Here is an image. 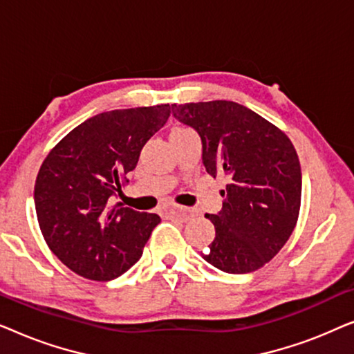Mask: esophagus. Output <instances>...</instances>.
Wrapping results in <instances>:
<instances>
[{"mask_svg":"<svg viewBox=\"0 0 354 354\" xmlns=\"http://www.w3.org/2000/svg\"><path fill=\"white\" fill-rule=\"evenodd\" d=\"M167 214L169 216H174V217H180L183 221H190L193 216V212L190 209H187V207H182V206H171L167 207Z\"/></svg>","mask_w":354,"mask_h":354,"instance_id":"obj_1","label":"esophagus"}]
</instances>
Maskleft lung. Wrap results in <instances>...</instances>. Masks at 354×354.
I'll list each match as a JSON object with an SVG mask.
<instances>
[{
    "mask_svg": "<svg viewBox=\"0 0 354 354\" xmlns=\"http://www.w3.org/2000/svg\"><path fill=\"white\" fill-rule=\"evenodd\" d=\"M174 118L203 142V164L227 178L222 209L206 214L216 239L203 259L229 274L263 268L297 225L301 167L293 143L279 127L234 101L172 104Z\"/></svg>",
    "mask_w": 354,
    "mask_h": 354,
    "instance_id": "8db88e82",
    "label": "left lung"
}]
</instances>
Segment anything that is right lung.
Instances as JSON below:
<instances>
[{
  "mask_svg": "<svg viewBox=\"0 0 354 354\" xmlns=\"http://www.w3.org/2000/svg\"><path fill=\"white\" fill-rule=\"evenodd\" d=\"M171 106L114 109L71 130L48 153L35 182L38 224L62 264L108 282L142 258L158 214L111 206L145 143L167 122Z\"/></svg>",
  "mask_w": 354,
  "mask_h": 354,
  "instance_id": "obj_1",
  "label": "right lung"
}]
</instances>
